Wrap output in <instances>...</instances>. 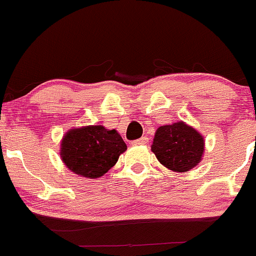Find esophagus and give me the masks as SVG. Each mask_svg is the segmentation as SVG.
<instances>
[{"instance_id": "34e87169", "label": "esophagus", "mask_w": 256, "mask_h": 256, "mask_svg": "<svg viewBox=\"0 0 256 256\" xmlns=\"http://www.w3.org/2000/svg\"><path fill=\"white\" fill-rule=\"evenodd\" d=\"M148 141H150V138L148 137H141V138L136 140V141H132L131 142V144L132 146H142V144H146V143H148Z\"/></svg>"}]
</instances>
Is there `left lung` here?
Here are the masks:
<instances>
[{
    "mask_svg": "<svg viewBox=\"0 0 256 256\" xmlns=\"http://www.w3.org/2000/svg\"><path fill=\"white\" fill-rule=\"evenodd\" d=\"M206 141L200 132L184 122L156 128L152 144L160 164L175 172H186L203 159Z\"/></svg>",
    "mask_w": 256,
    "mask_h": 256,
    "instance_id": "1",
    "label": "left lung"
}]
</instances>
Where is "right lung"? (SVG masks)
Returning a JSON list of instances; mask_svg holds the SVG:
<instances>
[{"label":"right lung","mask_w":256,"mask_h":256,"mask_svg":"<svg viewBox=\"0 0 256 256\" xmlns=\"http://www.w3.org/2000/svg\"><path fill=\"white\" fill-rule=\"evenodd\" d=\"M128 150L116 130L102 125L70 128L60 141V158L72 172L87 178H97L116 164Z\"/></svg>","instance_id":"add662e5"}]
</instances>
